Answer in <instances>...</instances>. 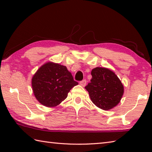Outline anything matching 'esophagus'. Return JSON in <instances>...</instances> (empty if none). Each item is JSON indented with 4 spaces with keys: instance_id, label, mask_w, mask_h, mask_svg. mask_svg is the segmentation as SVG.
Returning a JSON list of instances; mask_svg holds the SVG:
<instances>
[{
    "instance_id": "esophagus-1",
    "label": "esophagus",
    "mask_w": 152,
    "mask_h": 152,
    "mask_svg": "<svg viewBox=\"0 0 152 152\" xmlns=\"http://www.w3.org/2000/svg\"><path fill=\"white\" fill-rule=\"evenodd\" d=\"M80 85L82 86H83V87L85 86L86 84V80H83L80 81Z\"/></svg>"
}]
</instances>
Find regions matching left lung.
<instances>
[{
  "label": "left lung",
  "mask_w": 152,
  "mask_h": 152,
  "mask_svg": "<svg viewBox=\"0 0 152 152\" xmlns=\"http://www.w3.org/2000/svg\"><path fill=\"white\" fill-rule=\"evenodd\" d=\"M91 82L85 86L92 102L100 109L108 110L119 103L124 87L112 70L96 67L91 72Z\"/></svg>",
  "instance_id": "8db88e82"
}]
</instances>
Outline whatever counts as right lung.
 I'll return each instance as SVG.
<instances>
[{
  "label": "right lung",
  "instance_id": "right-lung-1",
  "mask_svg": "<svg viewBox=\"0 0 152 152\" xmlns=\"http://www.w3.org/2000/svg\"><path fill=\"white\" fill-rule=\"evenodd\" d=\"M77 84L78 83L74 80L66 66L51 61L41 66L31 79L36 99L47 107H56L60 104Z\"/></svg>",
  "mask_w": 152,
  "mask_h": 152
}]
</instances>
